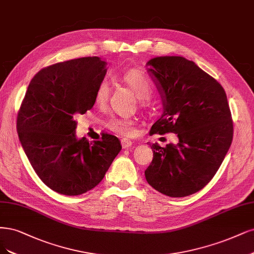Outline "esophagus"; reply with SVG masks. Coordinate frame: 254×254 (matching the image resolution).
Masks as SVG:
<instances>
[{
	"label": "esophagus",
	"instance_id": "34e87169",
	"mask_svg": "<svg viewBox=\"0 0 254 254\" xmlns=\"http://www.w3.org/2000/svg\"><path fill=\"white\" fill-rule=\"evenodd\" d=\"M121 145H122V147L124 148V149H127V148H129L131 145H132V142H131L130 139H128V138H122L121 139Z\"/></svg>",
	"mask_w": 254,
	"mask_h": 254
}]
</instances>
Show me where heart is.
I'll return each instance as SVG.
<instances>
[{
	"mask_svg": "<svg viewBox=\"0 0 254 254\" xmlns=\"http://www.w3.org/2000/svg\"><path fill=\"white\" fill-rule=\"evenodd\" d=\"M122 78L136 93L139 99L145 101V99L150 97L152 86L149 78L143 71L138 69H129L122 75ZM109 93L110 88L108 82L106 80H102L94 91V103L98 106H104L109 99ZM106 126L113 132L122 136H130L135 132L134 121L127 117H113L106 122Z\"/></svg>",
	"mask_w": 254,
	"mask_h": 254,
	"instance_id": "1",
	"label": "heart"
}]
</instances>
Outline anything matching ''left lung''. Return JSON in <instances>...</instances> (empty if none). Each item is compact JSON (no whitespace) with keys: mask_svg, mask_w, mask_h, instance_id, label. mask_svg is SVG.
Segmentation results:
<instances>
[{"mask_svg":"<svg viewBox=\"0 0 254 254\" xmlns=\"http://www.w3.org/2000/svg\"><path fill=\"white\" fill-rule=\"evenodd\" d=\"M163 92L164 113L152 134L177 133L179 143L151 146L146 180L161 193L183 197L203 189L223 163L233 137L227 95L214 77L182 57L150 60Z\"/></svg>","mask_w":254,"mask_h":254,"instance_id":"1","label":"left lung"}]
</instances>
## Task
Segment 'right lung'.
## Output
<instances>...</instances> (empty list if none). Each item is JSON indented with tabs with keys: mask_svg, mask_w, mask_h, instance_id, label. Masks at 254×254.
Segmentation results:
<instances>
[{
	"mask_svg": "<svg viewBox=\"0 0 254 254\" xmlns=\"http://www.w3.org/2000/svg\"><path fill=\"white\" fill-rule=\"evenodd\" d=\"M99 57L47 66L32 77L16 117L23 149L42 182L65 195L94 188L121 150L119 138L76 139L77 115L92 108L94 91L107 72Z\"/></svg>",
	"mask_w": 254,
	"mask_h": 254,
	"instance_id": "obj_1",
	"label": "right lung"
}]
</instances>
